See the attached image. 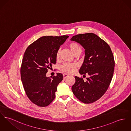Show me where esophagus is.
I'll use <instances>...</instances> for the list:
<instances>
[{"instance_id": "34e87169", "label": "esophagus", "mask_w": 131, "mask_h": 131, "mask_svg": "<svg viewBox=\"0 0 131 131\" xmlns=\"http://www.w3.org/2000/svg\"><path fill=\"white\" fill-rule=\"evenodd\" d=\"M69 76V75L67 74H63V79H65L66 78H67Z\"/></svg>"}]
</instances>
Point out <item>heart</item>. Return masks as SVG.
<instances>
[{"instance_id":"b5f03b06","label":"heart","mask_w":131,"mask_h":131,"mask_svg":"<svg viewBox=\"0 0 131 131\" xmlns=\"http://www.w3.org/2000/svg\"><path fill=\"white\" fill-rule=\"evenodd\" d=\"M69 48L72 51L73 54H75L76 53L78 52L79 51L81 50L80 47L79 45L75 43H72L69 44ZM60 51L59 50L57 51L56 53V59H58L60 56ZM76 65L74 64H67L65 63L60 67L61 70L67 73H73L76 68Z\"/></svg>"}]
</instances>
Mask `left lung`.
I'll list each match as a JSON object with an SVG mask.
<instances>
[{
  "instance_id": "8db88e82",
  "label": "left lung",
  "mask_w": 131,
  "mask_h": 131,
  "mask_svg": "<svg viewBox=\"0 0 131 131\" xmlns=\"http://www.w3.org/2000/svg\"><path fill=\"white\" fill-rule=\"evenodd\" d=\"M70 40L84 48L85 56L79 72L89 76L86 82L75 76L72 90L82 102L93 103L105 93L110 84L115 66L113 53L109 45L94 33L80 34Z\"/></svg>"
}]
</instances>
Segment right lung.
<instances>
[{
    "label": "right lung",
    "mask_w": 131,
    "mask_h": 131,
    "mask_svg": "<svg viewBox=\"0 0 131 131\" xmlns=\"http://www.w3.org/2000/svg\"><path fill=\"white\" fill-rule=\"evenodd\" d=\"M69 37L43 36L27 48L22 62L21 79L25 93L32 103L40 107L49 105L55 98L57 86L63 80L61 73L46 76L48 69L56 62V53Z\"/></svg>",
    "instance_id": "right-lung-1"
}]
</instances>
